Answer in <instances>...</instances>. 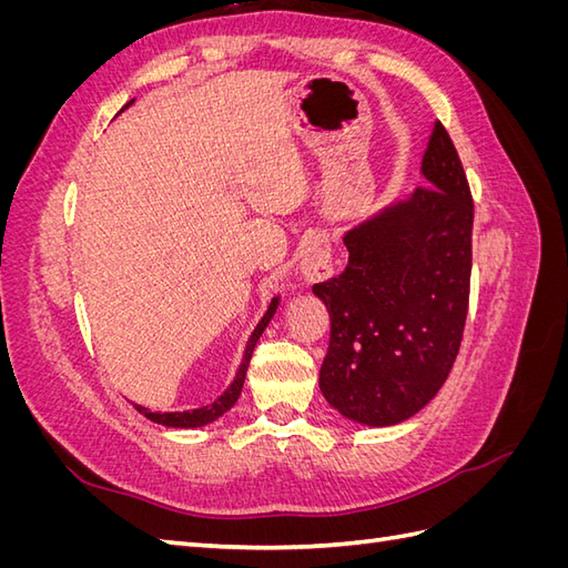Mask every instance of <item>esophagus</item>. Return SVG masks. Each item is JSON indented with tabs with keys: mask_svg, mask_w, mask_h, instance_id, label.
I'll list each match as a JSON object with an SVG mask.
<instances>
[{
	"mask_svg": "<svg viewBox=\"0 0 568 568\" xmlns=\"http://www.w3.org/2000/svg\"><path fill=\"white\" fill-rule=\"evenodd\" d=\"M301 270L307 282H324L334 274V261H332V239L326 232L313 234L303 244L301 251Z\"/></svg>",
	"mask_w": 568,
	"mask_h": 568,
	"instance_id": "1",
	"label": "esophagus"
}]
</instances>
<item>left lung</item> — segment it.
<instances>
[{
    "label": "left lung",
    "instance_id": "left-lung-1",
    "mask_svg": "<svg viewBox=\"0 0 568 568\" xmlns=\"http://www.w3.org/2000/svg\"><path fill=\"white\" fill-rule=\"evenodd\" d=\"M422 173L407 201L343 236L346 270L313 286L332 317L320 390L359 424H398L432 400L467 322L474 199L440 120Z\"/></svg>",
    "mask_w": 568,
    "mask_h": 568
}]
</instances>
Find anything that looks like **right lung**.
<instances>
[{"label": "right lung", "mask_w": 568, "mask_h": 568, "mask_svg": "<svg viewBox=\"0 0 568 568\" xmlns=\"http://www.w3.org/2000/svg\"><path fill=\"white\" fill-rule=\"evenodd\" d=\"M130 104H132V101H130ZM130 104H128V106H130ZM274 307H277V298H274V301L270 303L267 313L263 315V320L257 322V326L253 329V334H251V338H248V343H246L242 365H239V369H236L234 382H232V384L227 386V390L222 393L220 398H215L211 405H203V407H196V409H184V412H151V409H146V407H142V405H136V409H140L142 415H144L146 419H151V422L163 424V426H180V428L203 426V424H209V422L217 419L220 415H225V412L236 403L239 393H242V388H244V379H246V369H248V363H251L253 348H255L257 338H261V334L265 332V326H267L270 317L274 315Z\"/></svg>", "instance_id": "right-lung-1"}]
</instances>
